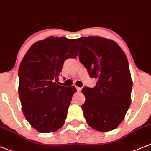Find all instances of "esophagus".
<instances>
[{"label":"esophagus","mask_w":151,"mask_h":151,"mask_svg":"<svg viewBox=\"0 0 151 151\" xmlns=\"http://www.w3.org/2000/svg\"><path fill=\"white\" fill-rule=\"evenodd\" d=\"M76 89H77V91L78 92H80L81 90V87H76Z\"/></svg>","instance_id":"1"}]
</instances>
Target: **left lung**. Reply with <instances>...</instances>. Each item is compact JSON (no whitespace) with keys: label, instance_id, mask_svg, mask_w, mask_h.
Returning a JSON list of instances; mask_svg holds the SVG:
<instances>
[{"label":"left lung","instance_id":"obj_1","mask_svg":"<svg viewBox=\"0 0 151 151\" xmlns=\"http://www.w3.org/2000/svg\"><path fill=\"white\" fill-rule=\"evenodd\" d=\"M76 41L79 47V61L90 78L97 79L94 87H84L81 90L86 98L81 105L84 118L94 130H114L131 103L133 82L127 57L112 40L90 36Z\"/></svg>","mask_w":151,"mask_h":151}]
</instances>
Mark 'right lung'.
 <instances>
[{"mask_svg": "<svg viewBox=\"0 0 151 151\" xmlns=\"http://www.w3.org/2000/svg\"><path fill=\"white\" fill-rule=\"evenodd\" d=\"M78 55L74 39L49 37L31 46L18 70V94L24 116L41 133L58 130L64 124L74 86L58 84L65 60Z\"/></svg>", "mask_w": 151, "mask_h": 151, "instance_id": "1", "label": "right lung"}]
</instances>
